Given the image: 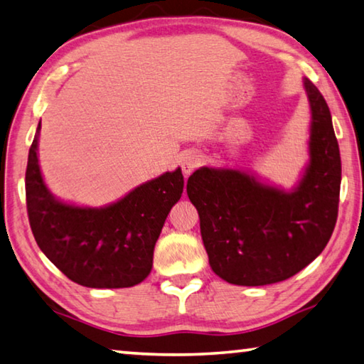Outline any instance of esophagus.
<instances>
[{
	"label": "esophagus",
	"instance_id": "1",
	"mask_svg": "<svg viewBox=\"0 0 364 364\" xmlns=\"http://www.w3.org/2000/svg\"><path fill=\"white\" fill-rule=\"evenodd\" d=\"M201 164V155L196 154V152H187L182 156V161H181V166L185 176H188L193 173V171L200 166Z\"/></svg>",
	"mask_w": 364,
	"mask_h": 364
}]
</instances>
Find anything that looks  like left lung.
<instances>
[{
    "mask_svg": "<svg viewBox=\"0 0 364 364\" xmlns=\"http://www.w3.org/2000/svg\"><path fill=\"white\" fill-rule=\"evenodd\" d=\"M312 111L311 163L290 193L236 169L200 168L187 195L200 214L209 264L228 284L282 282L317 258L333 235L341 191V154L331 112L304 80Z\"/></svg>",
    "mask_w": 364,
    "mask_h": 364,
    "instance_id": "1",
    "label": "left lung"
}]
</instances>
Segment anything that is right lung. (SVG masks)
I'll use <instances>...</instances> for the list:
<instances>
[{
	"label": "right lung",
	"instance_id": "1",
	"mask_svg": "<svg viewBox=\"0 0 364 364\" xmlns=\"http://www.w3.org/2000/svg\"><path fill=\"white\" fill-rule=\"evenodd\" d=\"M36 150L34 136L25 193L33 236L44 255L68 279L88 289H125L142 282L152 269L164 220L182 196V171L142 183L107 208L84 209L60 203L49 193Z\"/></svg>",
	"mask_w": 364,
	"mask_h": 364
}]
</instances>
